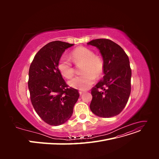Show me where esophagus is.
I'll use <instances>...</instances> for the list:
<instances>
[{
  "mask_svg": "<svg viewBox=\"0 0 159 159\" xmlns=\"http://www.w3.org/2000/svg\"><path fill=\"white\" fill-rule=\"evenodd\" d=\"M84 93V91H79V93H80V95H82Z\"/></svg>",
  "mask_w": 159,
  "mask_h": 159,
  "instance_id": "obj_1",
  "label": "esophagus"
}]
</instances>
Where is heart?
Listing matches in <instances>:
<instances>
[{"mask_svg": "<svg viewBox=\"0 0 159 159\" xmlns=\"http://www.w3.org/2000/svg\"><path fill=\"white\" fill-rule=\"evenodd\" d=\"M70 57L75 64L82 63L81 72L82 74L75 77L69 81L71 88L80 90H85L92 85L95 76L102 75L103 71V61L101 57L94 55L92 50L85 47H78L71 52ZM57 69L66 78L70 79L74 74V67L70 61L62 57L57 63Z\"/></svg>", "mask_w": 159, "mask_h": 159, "instance_id": "1", "label": "heart"}]
</instances>
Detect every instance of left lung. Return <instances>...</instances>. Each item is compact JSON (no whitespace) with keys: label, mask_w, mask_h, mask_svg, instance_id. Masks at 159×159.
<instances>
[{"label":"left lung","mask_w":159,"mask_h":159,"mask_svg":"<svg viewBox=\"0 0 159 159\" xmlns=\"http://www.w3.org/2000/svg\"><path fill=\"white\" fill-rule=\"evenodd\" d=\"M99 50L103 60L104 75L91 89L90 109L97 116L109 118L119 115L125 107L131 93V70L122 48L108 39L88 43Z\"/></svg>","instance_id":"obj_1"}]
</instances>
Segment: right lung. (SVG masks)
I'll use <instances>...</instances> for the list:
<instances>
[{
	"label": "right lung",
	"mask_w": 159,
	"mask_h": 159,
	"mask_svg": "<svg viewBox=\"0 0 159 159\" xmlns=\"http://www.w3.org/2000/svg\"><path fill=\"white\" fill-rule=\"evenodd\" d=\"M74 44L54 41L38 52L28 73V89L31 102L40 118L53 126L64 124L73 114L80 94L68 88L57 69L65 50Z\"/></svg>",
	"instance_id": "1"
}]
</instances>
